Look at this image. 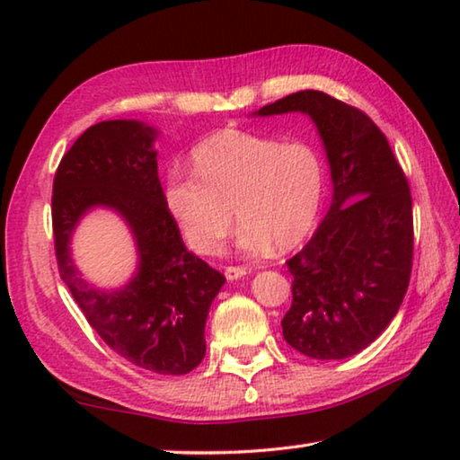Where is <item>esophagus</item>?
Here are the masks:
<instances>
[{
	"label": "esophagus",
	"mask_w": 460,
	"mask_h": 460,
	"mask_svg": "<svg viewBox=\"0 0 460 460\" xmlns=\"http://www.w3.org/2000/svg\"><path fill=\"white\" fill-rule=\"evenodd\" d=\"M247 276V268H239V266H229L225 268V278L229 279V282H233V279H239Z\"/></svg>",
	"instance_id": "1"
}]
</instances>
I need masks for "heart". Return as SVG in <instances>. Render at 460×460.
I'll use <instances>...</instances> for the list:
<instances>
[{
  "instance_id": "b5f03b06",
  "label": "heart",
  "mask_w": 460,
  "mask_h": 460,
  "mask_svg": "<svg viewBox=\"0 0 460 460\" xmlns=\"http://www.w3.org/2000/svg\"><path fill=\"white\" fill-rule=\"evenodd\" d=\"M194 172L172 168L164 205L194 252L215 255L241 225L237 249L266 253L302 243L318 219L324 194L321 154L306 142H279L243 129H221L194 146Z\"/></svg>"
}]
</instances>
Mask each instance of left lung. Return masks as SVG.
<instances>
[{
  "mask_svg": "<svg viewBox=\"0 0 460 460\" xmlns=\"http://www.w3.org/2000/svg\"><path fill=\"white\" fill-rule=\"evenodd\" d=\"M296 111L323 139L332 202L306 247L286 261L294 279L282 331L310 359H347L385 331L406 296L414 255L410 186L376 123L323 91L292 93L253 115Z\"/></svg>",
  "mask_w": 460,
  "mask_h": 460,
  "instance_id": "obj_1",
  "label": "left lung"
}]
</instances>
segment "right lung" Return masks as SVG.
Returning a JSON list of instances; mask_svg holds the SVG:
<instances>
[{"mask_svg": "<svg viewBox=\"0 0 460 460\" xmlns=\"http://www.w3.org/2000/svg\"><path fill=\"white\" fill-rule=\"evenodd\" d=\"M155 137L144 121L109 119L76 139L54 176V249L60 278L115 353L147 371L184 376L205 357L208 308L225 276L184 247L164 205ZM93 208L118 212L135 235L138 268L121 288L99 291L72 261V233Z\"/></svg>", "mask_w": 460, "mask_h": 460, "instance_id": "1", "label": "right lung"}]
</instances>
